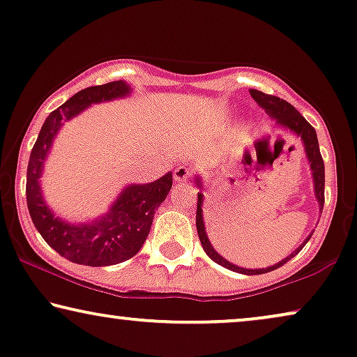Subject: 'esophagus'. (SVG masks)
I'll list each match as a JSON object with an SVG mask.
<instances>
[{"mask_svg": "<svg viewBox=\"0 0 357 357\" xmlns=\"http://www.w3.org/2000/svg\"><path fill=\"white\" fill-rule=\"evenodd\" d=\"M189 176H190V172H189V168H185V167H178L173 172V178H174V181H178V183H185V181L189 179Z\"/></svg>", "mask_w": 357, "mask_h": 357, "instance_id": "1", "label": "esophagus"}]
</instances>
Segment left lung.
I'll list each match as a JSON object with an SVG mask.
<instances>
[{"label":"left lung","instance_id":"1","mask_svg":"<svg viewBox=\"0 0 357 357\" xmlns=\"http://www.w3.org/2000/svg\"><path fill=\"white\" fill-rule=\"evenodd\" d=\"M250 97H252L255 102H257L259 107H262L267 114L272 119H275V124L277 128L286 130V132H291L296 137L301 139V144L304 147V153L305 158H307L309 168H310V176H312V183H314V195L317 199L319 204V212L322 213L324 210V190H325V167H324V160L322 155H320V149H319V139H317V132L315 129L310 126V124L305 121V119L301 116V113L296 109L293 105H289L286 100L273 97V95L264 93L260 90L255 89H249ZM194 183L199 188L197 192V213H195V227H197V233H199V239L200 244L205 250V254L208 255L213 262H217L222 267L231 270V272L236 273H243V275H262V273H268L272 270L280 268L281 265H284L288 260H291L294 257L296 254L301 252V249L307 244V241L310 239L314 231H310L307 238H305L303 243L299 244V248H296L293 252L289 255H286L284 259H281L278 264L270 265L267 268H243L238 267V265L231 264L229 260H227L225 257H222L217 250L213 249L212 243H210L207 231H205V223H204V179L200 174H194Z\"/></svg>","mask_w":357,"mask_h":357}]
</instances>
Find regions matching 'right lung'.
I'll return each instance as SVG.
<instances>
[{
    "label": "right lung",
    "instance_id": "obj_1",
    "mask_svg": "<svg viewBox=\"0 0 357 357\" xmlns=\"http://www.w3.org/2000/svg\"><path fill=\"white\" fill-rule=\"evenodd\" d=\"M132 92L126 80L80 90L48 114L30 152L26 188L30 218L50 248L74 264L107 267L134 257L147 239L155 212L173 185L172 172L153 183L124 185L107 212L85 222L73 223L56 217L45 202L40 178L64 123L79 116L92 105L126 98Z\"/></svg>",
    "mask_w": 357,
    "mask_h": 357
}]
</instances>
